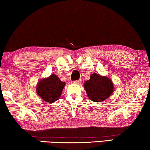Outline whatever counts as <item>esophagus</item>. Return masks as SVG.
<instances>
[{
  "label": "esophagus",
  "instance_id": "34e87169",
  "mask_svg": "<svg viewBox=\"0 0 150 150\" xmlns=\"http://www.w3.org/2000/svg\"><path fill=\"white\" fill-rule=\"evenodd\" d=\"M81 79H79V80H77V81H75V83H77V84H80V83H81Z\"/></svg>",
  "mask_w": 150,
  "mask_h": 150
}]
</instances>
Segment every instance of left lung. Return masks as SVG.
I'll return each mask as SVG.
<instances>
[{"instance_id": "obj_1", "label": "left lung", "mask_w": 150, "mask_h": 150, "mask_svg": "<svg viewBox=\"0 0 150 150\" xmlns=\"http://www.w3.org/2000/svg\"><path fill=\"white\" fill-rule=\"evenodd\" d=\"M84 88L91 101L100 102L107 99L114 91L113 83L109 78L93 73L84 83Z\"/></svg>"}]
</instances>
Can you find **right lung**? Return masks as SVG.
<instances>
[{
  "mask_svg": "<svg viewBox=\"0 0 150 150\" xmlns=\"http://www.w3.org/2000/svg\"><path fill=\"white\" fill-rule=\"evenodd\" d=\"M64 86L65 83L61 81L57 75L52 74L39 81L36 87V92L44 101L52 103L61 97Z\"/></svg>",
  "mask_w": 150,
  "mask_h": 150,
  "instance_id": "obj_1",
  "label": "right lung"
}]
</instances>
